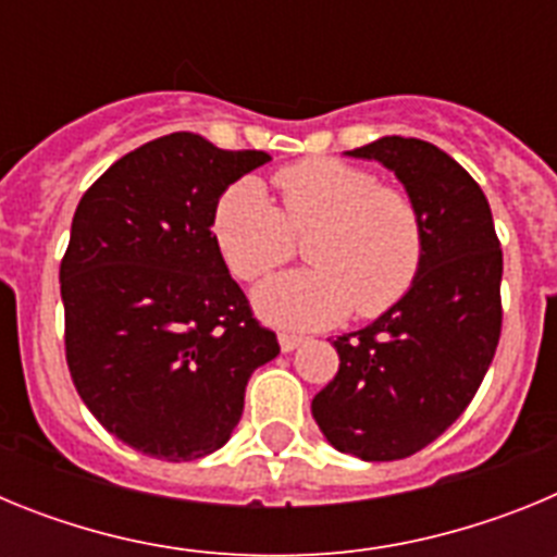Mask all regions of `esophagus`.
<instances>
[{
	"label": "esophagus",
	"mask_w": 557,
	"mask_h": 557,
	"mask_svg": "<svg viewBox=\"0 0 557 557\" xmlns=\"http://www.w3.org/2000/svg\"><path fill=\"white\" fill-rule=\"evenodd\" d=\"M301 343H304L301 334H293V332H282V334H278V346H282L284 354L295 351V348L301 346Z\"/></svg>",
	"instance_id": "obj_1"
}]
</instances>
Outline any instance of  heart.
Instances as JSON below:
<instances>
[{
	"label": "heart",
	"instance_id": "obj_1",
	"mask_svg": "<svg viewBox=\"0 0 557 557\" xmlns=\"http://www.w3.org/2000/svg\"><path fill=\"white\" fill-rule=\"evenodd\" d=\"M275 206L253 178L220 195L211 236L243 282H259L293 256L295 234L309 236L314 268L275 275L253 293L259 318L284 329H321L351 309L376 318L396 307L424 264V220L416 200L379 186L366 166L307 159L275 172Z\"/></svg>",
	"mask_w": 557,
	"mask_h": 557
}]
</instances>
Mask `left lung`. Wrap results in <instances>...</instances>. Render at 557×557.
Returning a JSON list of instances; mask_svg holds the SVG:
<instances>
[{
	"label": "left lung",
	"instance_id": "left-lung-1",
	"mask_svg": "<svg viewBox=\"0 0 557 557\" xmlns=\"http://www.w3.org/2000/svg\"><path fill=\"white\" fill-rule=\"evenodd\" d=\"M348 156L405 184L424 220V264L396 307L334 339L339 371L312 398V416L337 451L401 460L455 424L488 371L502 248L482 189L441 147L382 136Z\"/></svg>",
	"mask_w": 557,
	"mask_h": 557
}]
</instances>
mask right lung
<instances>
[{"label": "right lung", "mask_w": 557, "mask_h": 557, "mask_svg": "<svg viewBox=\"0 0 557 557\" xmlns=\"http://www.w3.org/2000/svg\"><path fill=\"white\" fill-rule=\"evenodd\" d=\"M268 161L170 133L122 156L77 203L61 262L69 373L91 416L141 455L218 451L250 373L278 354L211 236L220 195Z\"/></svg>", "instance_id": "obj_1"}]
</instances>
